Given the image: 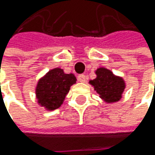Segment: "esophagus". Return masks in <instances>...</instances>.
<instances>
[{
    "label": "esophagus",
    "mask_w": 155,
    "mask_h": 155,
    "mask_svg": "<svg viewBox=\"0 0 155 155\" xmlns=\"http://www.w3.org/2000/svg\"><path fill=\"white\" fill-rule=\"evenodd\" d=\"M77 78H78V81L81 82V83H84V82H85V79H86L84 74H80V75H78V77H77Z\"/></svg>",
    "instance_id": "34e87169"
}]
</instances>
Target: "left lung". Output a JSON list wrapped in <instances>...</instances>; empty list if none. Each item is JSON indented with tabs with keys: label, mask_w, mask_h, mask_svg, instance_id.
Here are the masks:
<instances>
[{
	"label": "left lung",
	"mask_w": 155,
	"mask_h": 155,
	"mask_svg": "<svg viewBox=\"0 0 155 155\" xmlns=\"http://www.w3.org/2000/svg\"><path fill=\"white\" fill-rule=\"evenodd\" d=\"M97 78L90 81L95 90L99 94L100 97L106 102H116L121 97L124 89V80L120 77L114 76L110 71L105 68H99L96 71Z\"/></svg>",
	"instance_id": "1"
}]
</instances>
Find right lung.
I'll list each match as a JSON object with an SVG mask.
<instances>
[{
    "label": "right lung",
    "mask_w": 155,
    "mask_h": 155,
    "mask_svg": "<svg viewBox=\"0 0 155 155\" xmlns=\"http://www.w3.org/2000/svg\"><path fill=\"white\" fill-rule=\"evenodd\" d=\"M76 83L73 74H65L63 70L57 68L50 71L41 78L36 87L38 102L49 110L61 106L71 86Z\"/></svg>",
    "instance_id": "obj_1"
}]
</instances>
